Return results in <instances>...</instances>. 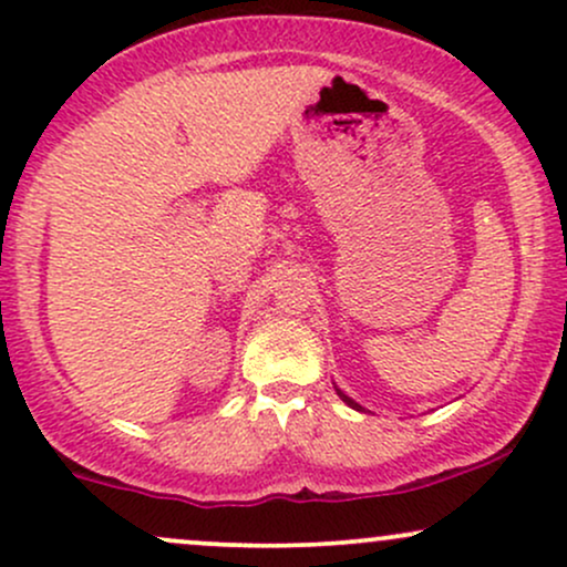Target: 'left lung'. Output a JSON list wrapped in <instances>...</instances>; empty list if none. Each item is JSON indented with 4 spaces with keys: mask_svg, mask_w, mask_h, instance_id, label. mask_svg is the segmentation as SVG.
I'll use <instances>...</instances> for the list:
<instances>
[{
    "mask_svg": "<svg viewBox=\"0 0 567 567\" xmlns=\"http://www.w3.org/2000/svg\"><path fill=\"white\" fill-rule=\"evenodd\" d=\"M340 393V391H338ZM340 399H343L346 401V404H349V406H353V409H361L359 404H357V401H353V399H349V395H346V393H340Z\"/></svg>",
    "mask_w": 567,
    "mask_h": 567,
    "instance_id": "1",
    "label": "left lung"
}]
</instances>
